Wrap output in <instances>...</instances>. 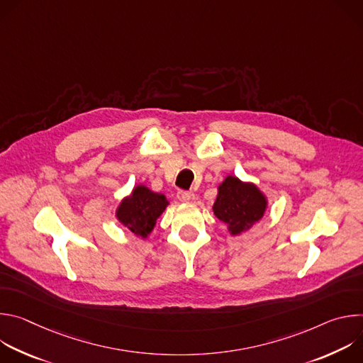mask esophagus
Wrapping results in <instances>:
<instances>
[{"mask_svg":"<svg viewBox=\"0 0 363 363\" xmlns=\"http://www.w3.org/2000/svg\"><path fill=\"white\" fill-rule=\"evenodd\" d=\"M177 196L181 202H191L195 198L194 192H189V191H178Z\"/></svg>","mask_w":363,"mask_h":363,"instance_id":"esophagus-1","label":"esophagus"}]
</instances>
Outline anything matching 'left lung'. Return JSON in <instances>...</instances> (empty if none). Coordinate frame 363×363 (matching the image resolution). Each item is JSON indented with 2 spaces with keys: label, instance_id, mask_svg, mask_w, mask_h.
Instances as JSON below:
<instances>
[{
  "label": "left lung",
  "instance_id": "left-lung-1",
  "mask_svg": "<svg viewBox=\"0 0 363 363\" xmlns=\"http://www.w3.org/2000/svg\"><path fill=\"white\" fill-rule=\"evenodd\" d=\"M217 189L213 211L220 221L225 223L231 235H240L252 228L269 208L267 195L254 182L227 175Z\"/></svg>",
  "mask_w": 363,
  "mask_h": 363
}]
</instances>
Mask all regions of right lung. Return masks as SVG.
I'll list each match as a JSON object with an SVG mask.
<instances>
[{
    "label": "right lung",
    "mask_w": 363,
    "mask_h": 363,
    "mask_svg": "<svg viewBox=\"0 0 363 363\" xmlns=\"http://www.w3.org/2000/svg\"><path fill=\"white\" fill-rule=\"evenodd\" d=\"M169 201L161 192H153L145 185H136L118 205L115 217L125 228L140 238H147L157 220L167 210Z\"/></svg>",
    "instance_id": "add662e5"
}]
</instances>
